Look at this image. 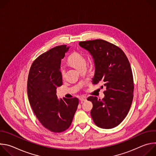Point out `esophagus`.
Wrapping results in <instances>:
<instances>
[{
  "label": "esophagus",
  "mask_w": 156,
  "mask_h": 156,
  "mask_svg": "<svg viewBox=\"0 0 156 156\" xmlns=\"http://www.w3.org/2000/svg\"><path fill=\"white\" fill-rule=\"evenodd\" d=\"M80 100L81 102H84V101H86V97H81L80 98Z\"/></svg>",
  "instance_id": "esophagus-1"
}]
</instances>
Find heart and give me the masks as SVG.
<instances>
[{
    "instance_id": "obj_1",
    "label": "heart",
    "mask_w": 156,
    "mask_h": 156,
    "mask_svg": "<svg viewBox=\"0 0 156 156\" xmlns=\"http://www.w3.org/2000/svg\"><path fill=\"white\" fill-rule=\"evenodd\" d=\"M68 62L78 70L83 66H85L86 63L85 57L82 54L78 52H75L70 55L68 58ZM60 74L62 77L65 75V70L63 67L60 69Z\"/></svg>"
}]
</instances>
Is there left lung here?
<instances>
[{
    "mask_svg": "<svg viewBox=\"0 0 156 156\" xmlns=\"http://www.w3.org/2000/svg\"><path fill=\"white\" fill-rule=\"evenodd\" d=\"M79 44L94 58L93 84H102L101 88H105L102 99L95 96L87 99L93 105L91 117L100 128H114L127 115L133 99L134 82L129 60L120 48L102 39L80 41Z\"/></svg>",
    "mask_w": 156,
    "mask_h": 156,
    "instance_id": "left-lung-1",
    "label": "left lung"
}]
</instances>
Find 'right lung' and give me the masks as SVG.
I'll return each instance as SVG.
<instances>
[{
    "mask_svg": "<svg viewBox=\"0 0 156 156\" xmlns=\"http://www.w3.org/2000/svg\"><path fill=\"white\" fill-rule=\"evenodd\" d=\"M70 47L58 46L37 57L30 70L27 92L30 104L40 123L54 133L67 129L72 124L79 100L58 99L57 87L62 85L60 62Z\"/></svg>",
    "mask_w": 156,
    "mask_h": 156,
    "instance_id": "right-lung-1",
    "label": "right lung"
}]
</instances>
